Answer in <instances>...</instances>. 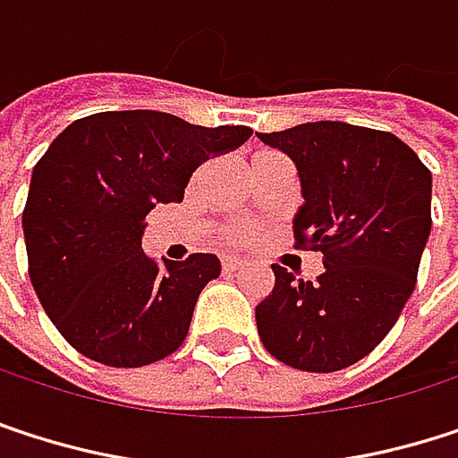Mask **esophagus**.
I'll return each instance as SVG.
<instances>
[{"mask_svg": "<svg viewBox=\"0 0 458 458\" xmlns=\"http://www.w3.org/2000/svg\"><path fill=\"white\" fill-rule=\"evenodd\" d=\"M242 267V259H237V256H224L221 259V269L224 272H237Z\"/></svg>", "mask_w": 458, "mask_h": 458, "instance_id": "34e87169", "label": "esophagus"}]
</instances>
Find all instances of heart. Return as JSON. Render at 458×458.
Wrapping results in <instances>:
<instances>
[{"mask_svg":"<svg viewBox=\"0 0 458 458\" xmlns=\"http://www.w3.org/2000/svg\"><path fill=\"white\" fill-rule=\"evenodd\" d=\"M261 154H267V151H261ZM250 240H253V229L248 224H226L221 229V242L224 245H245Z\"/></svg>","mask_w":458,"mask_h":458,"instance_id":"1","label":"heart"}]
</instances>
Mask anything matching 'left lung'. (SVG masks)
Here are the masks:
<instances>
[{
  "label": "left lung",
  "instance_id": "obj_1",
  "mask_svg": "<svg viewBox=\"0 0 458 458\" xmlns=\"http://www.w3.org/2000/svg\"><path fill=\"white\" fill-rule=\"evenodd\" d=\"M259 138L299 170L296 248L323 253L318 280L272 267L256 307L259 336L280 362L334 373L373 352L416 288L432 229V173L397 135L346 122H307Z\"/></svg>",
  "mask_w": 458,
  "mask_h": 458
}]
</instances>
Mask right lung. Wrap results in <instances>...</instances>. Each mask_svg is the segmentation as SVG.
I'll return each instance as SVG.
<instances>
[{"mask_svg":"<svg viewBox=\"0 0 458 458\" xmlns=\"http://www.w3.org/2000/svg\"><path fill=\"white\" fill-rule=\"evenodd\" d=\"M245 124L202 127L165 112H101L72 122L34 165L23 208L31 285L80 354L140 368L189 334L213 253L154 261L140 248L151 208L181 202L210 154L250 138Z\"/></svg>","mask_w":458,"mask_h":458,"instance_id":"right-lung-1","label":"right lung"}]
</instances>
